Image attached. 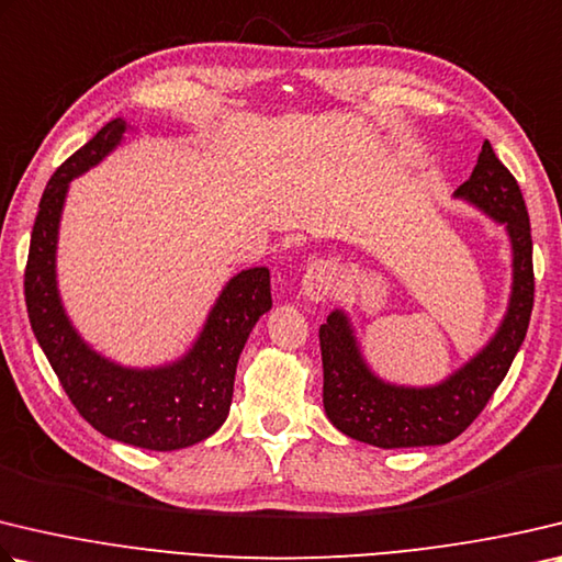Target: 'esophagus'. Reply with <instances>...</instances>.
<instances>
[{"label": "esophagus", "instance_id": "esophagus-1", "mask_svg": "<svg viewBox=\"0 0 562 562\" xmlns=\"http://www.w3.org/2000/svg\"><path fill=\"white\" fill-rule=\"evenodd\" d=\"M339 270L331 260H314L302 278V290L312 302H324L334 294V284Z\"/></svg>", "mask_w": 562, "mask_h": 562}]
</instances>
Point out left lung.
<instances>
[{
  "mask_svg": "<svg viewBox=\"0 0 562 562\" xmlns=\"http://www.w3.org/2000/svg\"><path fill=\"white\" fill-rule=\"evenodd\" d=\"M454 196L484 211L508 233L514 252L508 310L482 351L442 383L427 387L379 379L363 359L351 319L344 310H334L319 326L324 411L336 430L351 440L383 450L452 442L484 411L526 339L536 290L530 221L521 189L488 142L479 151L472 177L454 191Z\"/></svg>",
  "mask_w": 562,
  "mask_h": 562,
  "instance_id": "8db88e82",
  "label": "left lung"
}]
</instances>
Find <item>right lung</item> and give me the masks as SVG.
I'll return each mask as SVG.
<instances>
[{"label":"right lung","mask_w":562,"mask_h":562,"mask_svg":"<svg viewBox=\"0 0 562 562\" xmlns=\"http://www.w3.org/2000/svg\"><path fill=\"white\" fill-rule=\"evenodd\" d=\"M125 132V120H110L48 179L29 246L24 297L36 341L76 411L110 440L171 452L206 440L226 423L240 351L255 322L272 307L270 270L250 268L231 278L199 339L175 363L130 369L90 349L58 294V226L68 183L100 165Z\"/></svg>","instance_id":"1"}]
</instances>
